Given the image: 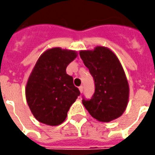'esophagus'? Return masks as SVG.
I'll return each mask as SVG.
<instances>
[{
    "mask_svg": "<svg viewBox=\"0 0 155 155\" xmlns=\"http://www.w3.org/2000/svg\"><path fill=\"white\" fill-rule=\"evenodd\" d=\"M79 90L81 91V93H82V92H83V90H84V87H83L82 85H81V86L79 87Z\"/></svg>",
    "mask_w": 155,
    "mask_h": 155,
    "instance_id": "34e87169",
    "label": "esophagus"
}]
</instances>
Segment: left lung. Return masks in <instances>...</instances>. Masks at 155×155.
Instances as JSON below:
<instances>
[{
  "mask_svg": "<svg viewBox=\"0 0 155 155\" xmlns=\"http://www.w3.org/2000/svg\"><path fill=\"white\" fill-rule=\"evenodd\" d=\"M80 55L94 81L91 100L82 103L91 115L101 122H110L122 115L129 100V84L120 61L106 47L81 51Z\"/></svg>",
  "mask_w": 155,
  "mask_h": 155,
  "instance_id": "obj_1",
  "label": "left lung"
}]
</instances>
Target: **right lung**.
<instances>
[{"mask_svg":"<svg viewBox=\"0 0 155 155\" xmlns=\"http://www.w3.org/2000/svg\"><path fill=\"white\" fill-rule=\"evenodd\" d=\"M75 51L52 48L41 54L28 79L25 96L36 120L51 126L63 123L81 92L66 74Z\"/></svg>","mask_w":155,"mask_h":155,"instance_id":"right-lung-1","label":"right lung"}]
</instances>
